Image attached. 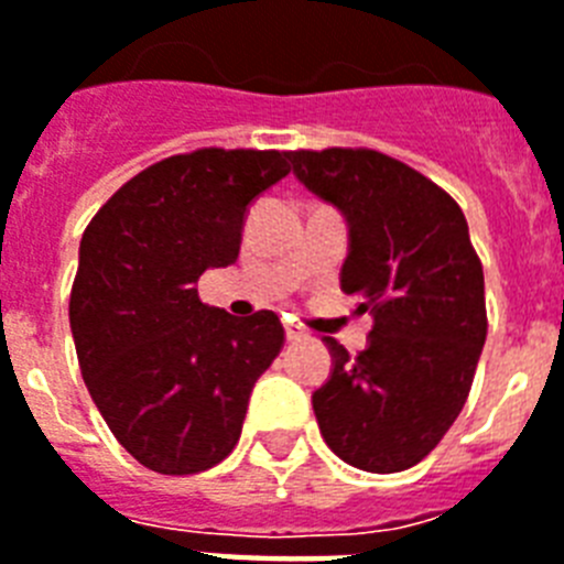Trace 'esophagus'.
I'll use <instances>...</instances> for the list:
<instances>
[{
    "instance_id": "esophagus-1",
    "label": "esophagus",
    "mask_w": 564,
    "mask_h": 564,
    "mask_svg": "<svg viewBox=\"0 0 564 564\" xmlns=\"http://www.w3.org/2000/svg\"><path fill=\"white\" fill-rule=\"evenodd\" d=\"M304 338V329L295 327V324H286V341H301Z\"/></svg>"
}]
</instances>
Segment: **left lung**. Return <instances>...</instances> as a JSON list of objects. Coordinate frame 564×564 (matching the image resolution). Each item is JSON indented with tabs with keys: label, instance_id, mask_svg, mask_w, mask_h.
Returning <instances> with one entry per match:
<instances>
[{
	"label": "left lung",
	"instance_id": "left-lung-1",
	"mask_svg": "<svg viewBox=\"0 0 564 564\" xmlns=\"http://www.w3.org/2000/svg\"><path fill=\"white\" fill-rule=\"evenodd\" d=\"M297 182L345 217L341 290L373 315L350 356L324 338L333 368L313 393L322 437L365 473L420 464L464 409L487 341L484 269L460 205L377 150L286 153Z\"/></svg>",
	"mask_w": 564,
	"mask_h": 564
}]
</instances>
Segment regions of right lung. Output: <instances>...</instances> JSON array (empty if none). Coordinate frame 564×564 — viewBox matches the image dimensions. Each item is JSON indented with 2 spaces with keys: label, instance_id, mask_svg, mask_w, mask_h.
I'll return each instance as SVG.
<instances>
[{
  "label": "right lung",
  "instance_id": "obj_1",
  "mask_svg": "<svg viewBox=\"0 0 564 564\" xmlns=\"http://www.w3.org/2000/svg\"><path fill=\"white\" fill-rule=\"evenodd\" d=\"M290 173L278 150H196L132 176L91 217L68 301L80 373L141 466L194 475L231 455L281 354L269 310L235 318L196 281L240 254L249 205Z\"/></svg>",
  "mask_w": 564,
  "mask_h": 564
}]
</instances>
